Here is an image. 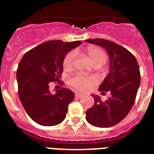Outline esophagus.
Returning <instances> with one entry per match:
<instances>
[{"mask_svg": "<svg viewBox=\"0 0 154 154\" xmlns=\"http://www.w3.org/2000/svg\"><path fill=\"white\" fill-rule=\"evenodd\" d=\"M75 96H76V97H77V98H83L85 97V95L84 94H79V93H76V94H75Z\"/></svg>", "mask_w": 154, "mask_h": 154, "instance_id": "esophagus-1", "label": "esophagus"}]
</instances>
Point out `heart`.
I'll list each match as a JSON object with an SVG mask.
<instances>
[{"label": "heart", "instance_id": "obj_1", "mask_svg": "<svg viewBox=\"0 0 154 154\" xmlns=\"http://www.w3.org/2000/svg\"><path fill=\"white\" fill-rule=\"evenodd\" d=\"M86 53L94 65L101 64L102 65L107 60L106 53L100 48L94 46L89 47L86 49ZM75 56H76V53L74 51H71L66 54L63 60V67L65 70L72 69L73 66ZM96 82L97 81L95 78L87 77L83 74H77L69 80L70 86L81 92H85L89 90Z\"/></svg>", "mask_w": 154, "mask_h": 154}]
</instances>
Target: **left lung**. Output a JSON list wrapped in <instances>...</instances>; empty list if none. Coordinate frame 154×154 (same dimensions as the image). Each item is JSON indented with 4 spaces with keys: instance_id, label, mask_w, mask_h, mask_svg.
Returning <instances> with one entry per match:
<instances>
[{
    "instance_id": "obj_1",
    "label": "left lung",
    "mask_w": 154,
    "mask_h": 154,
    "mask_svg": "<svg viewBox=\"0 0 154 154\" xmlns=\"http://www.w3.org/2000/svg\"><path fill=\"white\" fill-rule=\"evenodd\" d=\"M90 44L103 47L109 56V72L99 87L111 97L101 101L100 97L92 95L94 106L86 111L89 124L100 128L113 126L122 122L131 109L138 90L141 74L136 58L129 50L115 42L96 38L85 40Z\"/></svg>"
}]
</instances>
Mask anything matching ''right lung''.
Returning a JSON list of instances; mask_svg holds the SVG:
<instances>
[{"instance_id": "1", "label": "right lung", "mask_w": 154, "mask_h": 154, "mask_svg": "<svg viewBox=\"0 0 154 154\" xmlns=\"http://www.w3.org/2000/svg\"><path fill=\"white\" fill-rule=\"evenodd\" d=\"M81 44L80 41H49L28 51L21 58L17 71L18 95L25 112L37 124L53 126L65 118L74 93L61 88L53 94L49 85L50 82H60L64 58Z\"/></svg>"}]
</instances>
